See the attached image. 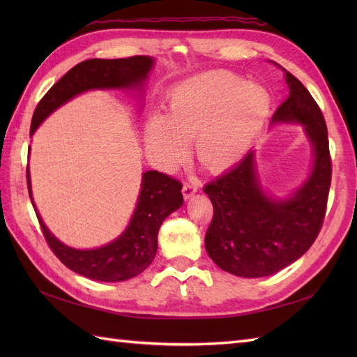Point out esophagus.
Wrapping results in <instances>:
<instances>
[{"label":"esophagus","mask_w":357,"mask_h":357,"mask_svg":"<svg viewBox=\"0 0 357 357\" xmlns=\"http://www.w3.org/2000/svg\"><path fill=\"white\" fill-rule=\"evenodd\" d=\"M198 190V184L193 183V181H188V183H184L183 185V195L185 199H190L192 196Z\"/></svg>","instance_id":"34e87169"}]
</instances>
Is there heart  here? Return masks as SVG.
<instances>
[{
  "label": "heart",
  "mask_w": 357,
  "mask_h": 357,
  "mask_svg": "<svg viewBox=\"0 0 357 357\" xmlns=\"http://www.w3.org/2000/svg\"><path fill=\"white\" fill-rule=\"evenodd\" d=\"M271 109L268 90L231 72H210L172 89L164 118L146 128L147 149L165 170L185 161L187 141L208 172L236 165L252 147Z\"/></svg>",
  "instance_id": "b5f03b06"
}]
</instances>
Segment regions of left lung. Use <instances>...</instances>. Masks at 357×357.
<instances>
[{
  "mask_svg": "<svg viewBox=\"0 0 357 357\" xmlns=\"http://www.w3.org/2000/svg\"><path fill=\"white\" fill-rule=\"evenodd\" d=\"M284 72L287 96L273 121L305 126L314 149V167L305 185L288 199L264 195L255 172L253 151L204 192L213 204L206 250L219 268L241 278H262L285 268L313 245L319 234L331 184L327 124L319 105L293 75Z\"/></svg>",
  "mask_w": 357,
  "mask_h": 357,
  "instance_id": "obj_1",
  "label": "left lung"
}]
</instances>
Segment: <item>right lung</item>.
Masks as SVG:
<instances>
[{
  "label": "right lung",
  "mask_w": 357,
  "mask_h": 357,
  "mask_svg": "<svg viewBox=\"0 0 357 357\" xmlns=\"http://www.w3.org/2000/svg\"><path fill=\"white\" fill-rule=\"evenodd\" d=\"M153 66L149 56L118 59H86L55 82L33 112L30 136L50 113L90 89H121L141 84ZM30 199V176L27 172ZM183 184L169 174L149 170L142 174L138 204L127 230L109 245L95 250H75L59 242L44 225L36 211L47 245L67 268L101 282H119L138 276L155 259L158 231L164 219L183 206ZM33 204V201H32ZM35 207V206H33Z\"/></svg>",
  "instance_id": "add662e5"
}]
</instances>
